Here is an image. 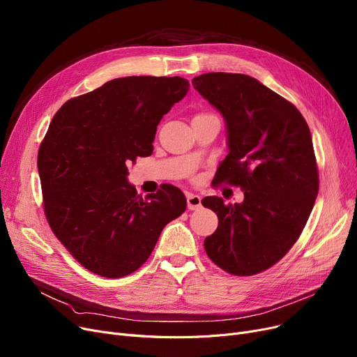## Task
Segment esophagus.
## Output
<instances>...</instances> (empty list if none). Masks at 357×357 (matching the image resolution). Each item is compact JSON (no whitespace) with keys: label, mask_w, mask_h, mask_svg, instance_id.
<instances>
[{"label":"esophagus","mask_w":357,"mask_h":357,"mask_svg":"<svg viewBox=\"0 0 357 357\" xmlns=\"http://www.w3.org/2000/svg\"><path fill=\"white\" fill-rule=\"evenodd\" d=\"M186 202H188L190 210H198L201 207V197L192 192H188L186 194Z\"/></svg>","instance_id":"esophagus-1"}]
</instances>
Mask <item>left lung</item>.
Wrapping results in <instances>:
<instances>
[{"label": "left lung", "mask_w": 357, "mask_h": 357, "mask_svg": "<svg viewBox=\"0 0 357 357\" xmlns=\"http://www.w3.org/2000/svg\"><path fill=\"white\" fill-rule=\"evenodd\" d=\"M192 85L226 121L229 155L218 181L245 191L240 204L201 201L218 217L205 252L231 275L266 271L294 246L318 194L308 124L295 105L249 75L202 73Z\"/></svg>", "instance_id": "8db88e82"}]
</instances>
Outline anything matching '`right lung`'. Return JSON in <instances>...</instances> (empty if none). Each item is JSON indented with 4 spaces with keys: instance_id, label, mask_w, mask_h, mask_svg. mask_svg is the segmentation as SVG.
Here are the masks:
<instances>
[{
    "instance_id": "add662e5",
    "label": "right lung",
    "mask_w": 357,
    "mask_h": 357,
    "mask_svg": "<svg viewBox=\"0 0 357 357\" xmlns=\"http://www.w3.org/2000/svg\"><path fill=\"white\" fill-rule=\"evenodd\" d=\"M188 91L181 77L117 78L54 114L37 156L45 213L88 271L104 278L133 273L166 224L185 211L176 186L137 195L127 165L152 155L158 124Z\"/></svg>"
}]
</instances>
